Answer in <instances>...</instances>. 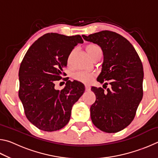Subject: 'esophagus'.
I'll list each match as a JSON object with an SVG mask.
<instances>
[{
    "label": "esophagus",
    "instance_id": "esophagus-1",
    "mask_svg": "<svg viewBox=\"0 0 158 158\" xmlns=\"http://www.w3.org/2000/svg\"><path fill=\"white\" fill-rule=\"evenodd\" d=\"M85 90H86V91H89V90H90V86L89 85H85Z\"/></svg>",
    "mask_w": 158,
    "mask_h": 158
}]
</instances>
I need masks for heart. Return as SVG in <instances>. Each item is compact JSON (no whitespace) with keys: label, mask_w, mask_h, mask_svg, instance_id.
Returning a JSON list of instances; mask_svg holds the SVG:
<instances>
[{"label":"heart","mask_w":158,"mask_h":158,"mask_svg":"<svg viewBox=\"0 0 158 158\" xmlns=\"http://www.w3.org/2000/svg\"><path fill=\"white\" fill-rule=\"evenodd\" d=\"M85 51H86L88 54L89 55V56L92 58L94 57L98 52H101V49L98 45L94 44H89L86 45V47H85ZM93 76H94V74L93 73H85V72H79V73H74L73 77L74 79L77 80V81L85 83V84H89V83L92 81Z\"/></svg>","instance_id":"1"}]
</instances>
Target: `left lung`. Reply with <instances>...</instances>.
<instances>
[{"label":"left lung","mask_w":158,"mask_h":158,"mask_svg":"<svg viewBox=\"0 0 158 158\" xmlns=\"http://www.w3.org/2000/svg\"><path fill=\"white\" fill-rule=\"evenodd\" d=\"M82 37L101 47L104 60L97 81L104 85L109 81L111 85L106 91L91 88L96 97L90 109L92 122L103 132H118L133 121L142 99V63L132 44L115 32L102 31Z\"/></svg>","instance_id":"1"}]
</instances>
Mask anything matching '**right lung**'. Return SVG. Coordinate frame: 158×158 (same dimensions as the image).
I'll list each match as a JSON object with an SVG mask.
<instances>
[{"instance_id": "right-lung-1", "label": "right lung", "mask_w": 158, "mask_h": 158, "mask_svg": "<svg viewBox=\"0 0 158 158\" xmlns=\"http://www.w3.org/2000/svg\"><path fill=\"white\" fill-rule=\"evenodd\" d=\"M80 35L47 33L29 48L20 65L19 97L26 116L38 129L53 132L70 119L73 106L83 95L82 83L68 77L63 90H56V81L62 79L63 69L74 47L83 43Z\"/></svg>"}]
</instances>
